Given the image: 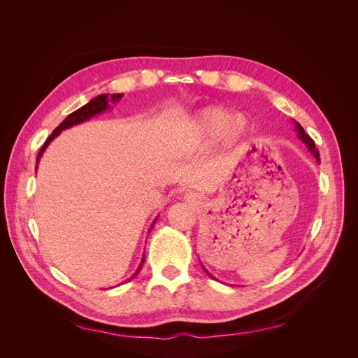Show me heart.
<instances>
[{"label": "heart", "mask_w": 358, "mask_h": 358, "mask_svg": "<svg viewBox=\"0 0 358 358\" xmlns=\"http://www.w3.org/2000/svg\"><path fill=\"white\" fill-rule=\"evenodd\" d=\"M194 136L206 142H212L224 136L229 143L239 140L248 131L246 119L224 107H208L197 116L192 125Z\"/></svg>", "instance_id": "1"}]
</instances>
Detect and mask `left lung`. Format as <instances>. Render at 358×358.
<instances>
[{"instance_id": "8db88e82", "label": "left lung", "mask_w": 358, "mask_h": 358, "mask_svg": "<svg viewBox=\"0 0 358 358\" xmlns=\"http://www.w3.org/2000/svg\"><path fill=\"white\" fill-rule=\"evenodd\" d=\"M296 128H297V131H299L300 138L303 140V142H305V143L308 145V148L312 150V154L317 157V159H320V152L317 150V148H315V142H313L312 137H310L309 134H306V131H305V129H303V127H301L300 124H296Z\"/></svg>"}]
</instances>
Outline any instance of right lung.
Here are the masks:
<instances>
[{
  "label": "right lung",
  "instance_id": "1",
  "mask_svg": "<svg viewBox=\"0 0 358 358\" xmlns=\"http://www.w3.org/2000/svg\"><path fill=\"white\" fill-rule=\"evenodd\" d=\"M121 96H122V94H112V95L104 94V95H99V96H96V99L91 100L88 104H85L83 107H80V109H78L76 112L70 113L55 129H53L52 134L48 137V140L45 142V145L41 146L40 152H38V155H37V161L40 159V157H41V154H43V150H45L46 146L50 143V140H52L53 137H57V136L62 131V129L70 128V127H73V125H76V124H80V122L86 121V119L92 117L94 115L104 112L106 109H109V103H116V101H119V99H121ZM143 263H145V257L142 258V264H140L137 272H136L131 278H129V279H133V278L140 272V268H142Z\"/></svg>",
  "mask_w": 358,
  "mask_h": 358
}]
</instances>
